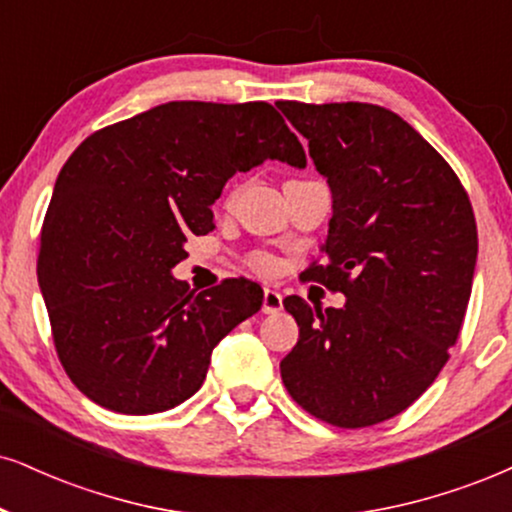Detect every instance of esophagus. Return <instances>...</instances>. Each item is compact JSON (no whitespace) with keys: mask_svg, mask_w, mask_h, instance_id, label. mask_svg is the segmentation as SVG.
<instances>
[{"mask_svg":"<svg viewBox=\"0 0 512 512\" xmlns=\"http://www.w3.org/2000/svg\"><path fill=\"white\" fill-rule=\"evenodd\" d=\"M280 311H282V292L266 287V292H263V313L273 315Z\"/></svg>","mask_w":512,"mask_h":512,"instance_id":"1","label":"esophagus"}]
</instances>
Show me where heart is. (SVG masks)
Wrapping results in <instances>:
<instances>
[{
	"label": "heart",
	"mask_w": 512,
	"mask_h": 512,
	"mask_svg": "<svg viewBox=\"0 0 512 512\" xmlns=\"http://www.w3.org/2000/svg\"><path fill=\"white\" fill-rule=\"evenodd\" d=\"M258 263H261V268H268V266H270V263L266 261V258H261V261H258Z\"/></svg>",
	"instance_id": "1"
}]
</instances>
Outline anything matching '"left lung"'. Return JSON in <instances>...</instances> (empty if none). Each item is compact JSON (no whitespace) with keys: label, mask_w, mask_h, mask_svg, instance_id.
<instances>
[{"label":"left lung","mask_w":512,"mask_h":512,"mask_svg":"<svg viewBox=\"0 0 512 512\" xmlns=\"http://www.w3.org/2000/svg\"><path fill=\"white\" fill-rule=\"evenodd\" d=\"M277 109L308 140L327 180V263L306 277L344 292L342 308L287 296L299 342L282 382L315 418L368 427L406 410L456 344L477 266V225L449 163L399 113L365 102Z\"/></svg>","instance_id":"8db88e82"}]
</instances>
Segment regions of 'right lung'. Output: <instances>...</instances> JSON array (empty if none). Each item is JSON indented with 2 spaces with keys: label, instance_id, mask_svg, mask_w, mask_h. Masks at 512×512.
<instances>
[{
  "label": "right lung",
  "instance_id": "right-lung-1",
  "mask_svg": "<svg viewBox=\"0 0 512 512\" xmlns=\"http://www.w3.org/2000/svg\"><path fill=\"white\" fill-rule=\"evenodd\" d=\"M263 161L306 168L270 104L168 102L94 132L63 163L37 282L63 370L87 399L125 415L180 406L220 339L261 311L256 282L194 296L173 268L189 232L216 227L225 182Z\"/></svg>",
  "mask_w": 512,
  "mask_h": 512
}]
</instances>
